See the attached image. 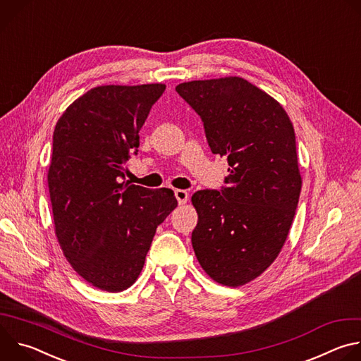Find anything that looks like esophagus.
<instances>
[{"instance_id": "obj_1", "label": "esophagus", "mask_w": 361, "mask_h": 361, "mask_svg": "<svg viewBox=\"0 0 361 361\" xmlns=\"http://www.w3.org/2000/svg\"><path fill=\"white\" fill-rule=\"evenodd\" d=\"M174 195H176V198H177L180 205H183V204H185L188 201V192L185 190L177 188V190H174Z\"/></svg>"}]
</instances>
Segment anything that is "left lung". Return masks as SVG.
<instances>
[{
	"label": "left lung",
	"instance_id": "8db88e82",
	"mask_svg": "<svg viewBox=\"0 0 361 361\" xmlns=\"http://www.w3.org/2000/svg\"><path fill=\"white\" fill-rule=\"evenodd\" d=\"M176 91L230 166L227 187L191 197L195 257L219 284L244 286L277 259L295 214L302 180L293 124L277 99L241 77L181 82Z\"/></svg>",
	"mask_w": 361,
	"mask_h": 361
}]
</instances>
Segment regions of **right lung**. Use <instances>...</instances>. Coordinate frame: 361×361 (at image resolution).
Wrapping results in <instances>:
<instances>
[{
    "label": "right lung",
    "instance_id": "obj_1",
    "mask_svg": "<svg viewBox=\"0 0 361 361\" xmlns=\"http://www.w3.org/2000/svg\"><path fill=\"white\" fill-rule=\"evenodd\" d=\"M164 90L161 82L94 87L53 134L47 181L57 240L78 276L109 293L135 283L157 227L177 207L170 188L121 181Z\"/></svg>",
    "mask_w": 361,
    "mask_h": 361
}]
</instances>
